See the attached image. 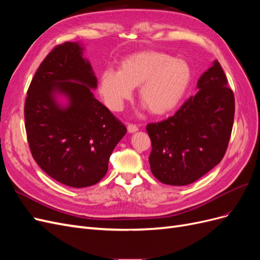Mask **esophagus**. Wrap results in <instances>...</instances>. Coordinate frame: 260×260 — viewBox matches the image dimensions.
Instances as JSON below:
<instances>
[{
  "mask_svg": "<svg viewBox=\"0 0 260 260\" xmlns=\"http://www.w3.org/2000/svg\"><path fill=\"white\" fill-rule=\"evenodd\" d=\"M127 129H128V132H129V133H133V132H137V131L139 130V128H138V125H136V124H133V123H128V125H127Z\"/></svg>",
  "mask_w": 260,
  "mask_h": 260,
  "instance_id": "obj_1",
  "label": "esophagus"
}]
</instances>
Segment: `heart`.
Masks as SVG:
<instances>
[{"instance_id":"b5f03b06","label":"heart","mask_w":260,"mask_h":260,"mask_svg":"<svg viewBox=\"0 0 260 260\" xmlns=\"http://www.w3.org/2000/svg\"><path fill=\"white\" fill-rule=\"evenodd\" d=\"M192 70L184 59L143 51L122 59L119 70L106 69L100 76V92L106 105L120 111L139 86V98L155 116L166 115L180 104L190 86Z\"/></svg>"}]
</instances>
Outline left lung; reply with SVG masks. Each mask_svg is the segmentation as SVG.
Returning a JSON list of instances; mask_svg holds the SVG:
<instances>
[{
  "label": "left lung",
  "instance_id": "8db88e82",
  "mask_svg": "<svg viewBox=\"0 0 260 260\" xmlns=\"http://www.w3.org/2000/svg\"><path fill=\"white\" fill-rule=\"evenodd\" d=\"M198 89L174 116L146 125L149 166L165 184L193 183L221 161L229 144L234 95L218 60L201 76Z\"/></svg>",
  "mask_w": 260,
  "mask_h": 260
}]
</instances>
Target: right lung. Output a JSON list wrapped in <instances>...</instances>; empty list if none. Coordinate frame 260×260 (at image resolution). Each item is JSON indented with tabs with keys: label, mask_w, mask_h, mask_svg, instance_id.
Listing matches in <instances>:
<instances>
[{
	"label": "right lung",
	"mask_w": 260,
	"mask_h": 260,
	"mask_svg": "<svg viewBox=\"0 0 260 260\" xmlns=\"http://www.w3.org/2000/svg\"><path fill=\"white\" fill-rule=\"evenodd\" d=\"M79 42L49 53L27 91L25 127L31 154L54 180L72 187L98 183L108 170L123 123L94 98L98 79ZM59 95L68 100L58 102Z\"/></svg>",
	"instance_id": "add662e5"
}]
</instances>
